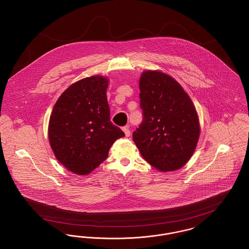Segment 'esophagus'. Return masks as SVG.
Here are the masks:
<instances>
[{
  "label": "esophagus",
  "mask_w": 249,
  "mask_h": 249,
  "mask_svg": "<svg viewBox=\"0 0 249 249\" xmlns=\"http://www.w3.org/2000/svg\"><path fill=\"white\" fill-rule=\"evenodd\" d=\"M122 130L124 131V133H125V135L127 136V137H129L130 135V130L129 129V127L128 126H126V127H123L122 128Z\"/></svg>",
  "instance_id": "34e87169"
}]
</instances>
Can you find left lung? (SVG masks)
Wrapping results in <instances>:
<instances>
[{
    "mask_svg": "<svg viewBox=\"0 0 249 249\" xmlns=\"http://www.w3.org/2000/svg\"><path fill=\"white\" fill-rule=\"evenodd\" d=\"M142 120L132 139L142 158L160 172L185 165L200 136V124L190 96L171 76L146 71L140 78Z\"/></svg>",
    "mask_w": 249,
    "mask_h": 249,
    "instance_id": "1",
    "label": "left lung"
}]
</instances>
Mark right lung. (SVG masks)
Wrapping results in <instances>:
<instances>
[{"mask_svg":"<svg viewBox=\"0 0 249 249\" xmlns=\"http://www.w3.org/2000/svg\"><path fill=\"white\" fill-rule=\"evenodd\" d=\"M103 76L84 78L59 96L48 125L51 148L61 164L77 175H89L107 160L110 147L125 136L110 120Z\"/></svg>","mask_w":249,"mask_h":249,"instance_id":"add662e5","label":"right lung"}]
</instances>
